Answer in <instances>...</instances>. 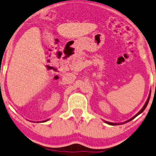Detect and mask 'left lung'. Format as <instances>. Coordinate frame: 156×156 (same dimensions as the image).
Wrapping results in <instances>:
<instances>
[{
    "instance_id": "left-lung-1",
    "label": "left lung",
    "mask_w": 156,
    "mask_h": 156,
    "mask_svg": "<svg viewBox=\"0 0 156 156\" xmlns=\"http://www.w3.org/2000/svg\"><path fill=\"white\" fill-rule=\"evenodd\" d=\"M150 96H149V97H148V99H147V102H146V103H145V105H144V107H143V108H142V109H141V110H140V111H139V112H138V114H136V115H135V116H134V117H132V119H129V120L126 121V122H129V121H131V120H132V119H134V118H135L136 117H137V115H139V114H140V113H142V112H143V111H144V110H145V108H146V107H147V104H148V102H149V100H150ZM106 123L109 124V125H113V126L116 125V124H115V123H112V122H106Z\"/></svg>"
}]
</instances>
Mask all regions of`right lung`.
<instances>
[{
	"label": "right lung",
	"instance_id": "1",
	"mask_svg": "<svg viewBox=\"0 0 156 156\" xmlns=\"http://www.w3.org/2000/svg\"><path fill=\"white\" fill-rule=\"evenodd\" d=\"M45 121H46V120H45Z\"/></svg>",
	"mask_w": 156,
	"mask_h": 156
}]
</instances>
